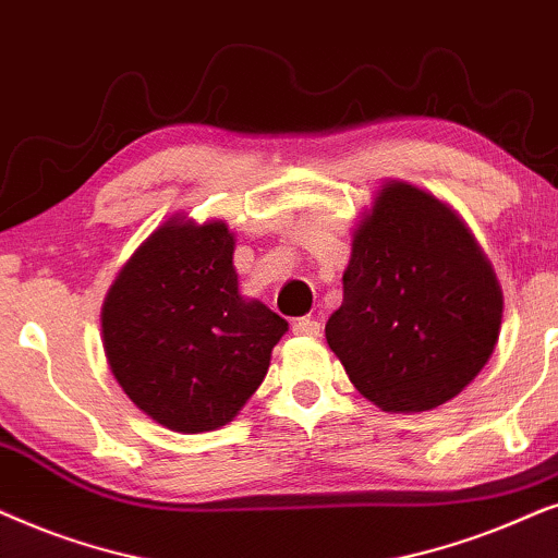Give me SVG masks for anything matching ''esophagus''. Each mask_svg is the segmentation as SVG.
<instances>
[{
    "mask_svg": "<svg viewBox=\"0 0 558 558\" xmlns=\"http://www.w3.org/2000/svg\"><path fill=\"white\" fill-rule=\"evenodd\" d=\"M293 333H299V337H318L322 333V322H316V318H295L293 324Z\"/></svg>",
    "mask_w": 558,
    "mask_h": 558,
    "instance_id": "esophagus-1",
    "label": "esophagus"
}]
</instances>
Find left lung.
<instances>
[{
  "label": "left lung",
  "mask_w": 558,
  "mask_h": 558,
  "mask_svg": "<svg viewBox=\"0 0 558 558\" xmlns=\"http://www.w3.org/2000/svg\"><path fill=\"white\" fill-rule=\"evenodd\" d=\"M344 301L326 341L383 411L421 413L459 396L495 352L502 291L462 219L403 181L377 191L354 229Z\"/></svg>",
  "instance_id": "left-lung-1"
}]
</instances>
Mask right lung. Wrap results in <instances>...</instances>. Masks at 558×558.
<instances>
[{"label":"right lung","instance_id":"add662e5","mask_svg":"<svg viewBox=\"0 0 558 558\" xmlns=\"http://www.w3.org/2000/svg\"><path fill=\"white\" fill-rule=\"evenodd\" d=\"M225 221L173 217L135 250L101 306L114 380L181 434L227 426L265 380L288 322L240 295Z\"/></svg>","mask_w":558,"mask_h":558}]
</instances>
